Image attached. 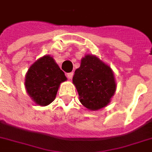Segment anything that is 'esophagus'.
<instances>
[{"label": "esophagus", "instance_id": "34e87169", "mask_svg": "<svg viewBox=\"0 0 152 152\" xmlns=\"http://www.w3.org/2000/svg\"><path fill=\"white\" fill-rule=\"evenodd\" d=\"M73 76H74V73L72 72V73H69V74H67V77L69 78V79H71V78H73Z\"/></svg>", "mask_w": 152, "mask_h": 152}]
</instances>
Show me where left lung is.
I'll return each mask as SVG.
<instances>
[{
    "label": "left lung",
    "mask_w": 152,
    "mask_h": 152,
    "mask_svg": "<svg viewBox=\"0 0 152 152\" xmlns=\"http://www.w3.org/2000/svg\"><path fill=\"white\" fill-rule=\"evenodd\" d=\"M73 83L79 101L90 110H97L110 103L116 88L111 69L97 57L86 55L75 70Z\"/></svg>",
    "instance_id": "1"
}]
</instances>
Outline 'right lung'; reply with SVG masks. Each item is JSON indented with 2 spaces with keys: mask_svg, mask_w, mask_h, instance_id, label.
<instances>
[{
  "mask_svg": "<svg viewBox=\"0 0 152 152\" xmlns=\"http://www.w3.org/2000/svg\"><path fill=\"white\" fill-rule=\"evenodd\" d=\"M66 80L65 74L54 59L46 55L29 68L25 86L26 92L34 102L45 106L54 100L60 83Z\"/></svg>",
  "mask_w": 152,
  "mask_h": 152,
  "instance_id": "obj_1",
  "label": "right lung"
}]
</instances>
